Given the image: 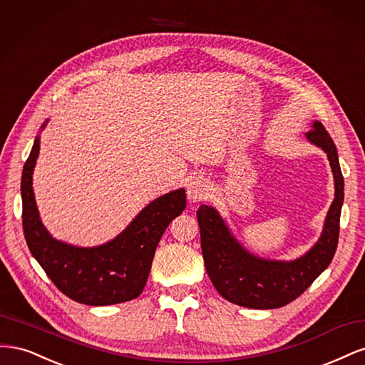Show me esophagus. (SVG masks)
Wrapping results in <instances>:
<instances>
[{
	"mask_svg": "<svg viewBox=\"0 0 365 365\" xmlns=\"http://www.w3.org/2000/svg\"><path fill=\"white\" fill-rule=\"evenodd\" d=\"M210 192V182L208 180L202 178V176H196V178L190 180L187 184V196L192 202H200L207 200Z\"/></svg>",
	"mask_w": 365,
	"mask_h": 365,
	"instance_id": "34e87169",
	"label": "esophagus"
}]
</instances>
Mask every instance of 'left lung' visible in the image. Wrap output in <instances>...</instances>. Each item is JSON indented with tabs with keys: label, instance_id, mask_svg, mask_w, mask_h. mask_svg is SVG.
I'll return each instance as SVG.
<instances>
[{
	"label": "left lung",
	"instance_id": "8db88e82",
	"mask_svg": "<svg viewBox=\"0 0 365 365\" xmlns=\"http://www.w3.org/2000/svg\"><path fill=\"white\" fill-rule=\"evenodd\" d=\"M306 138L322 148L330 161L335 180V200L330 205L322 237L304 256L291 262L254 256L231 235L213 207L197 208L204 264L216 291L225 300L251 309H275L300 297L332 262L339 236V216L344 201L338 152L326 128L315 121Z\"/></svg>",
	"mask_w": 365,
	"mask_h": 365
}]
</instances>
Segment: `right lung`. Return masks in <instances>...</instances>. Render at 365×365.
<instances>
[{"label":"right lung","mask_w":365,"mask_h":365,"mask_svg":"<svg viewBox=\"0 0 365 365\" xmlns=\"http://www.w3.org/2000/svg\"><path fill=\"white\" fill-rule=\"evenodd\" d=\"M38 153L39 137L33 143L21 178L23 228L31 256L56 288L77 303L108 306L134 300L145 289L164 230L185 208V190L157 197L108 244L93 248L73 247L53 239L41 222L31 187Z\"/></svg>","instance_id":"right-lung-1"}]
</instances>
